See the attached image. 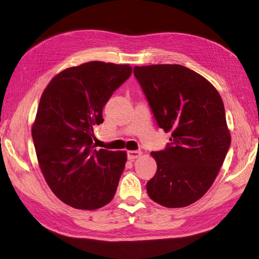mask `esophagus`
Masks as SVG:
<instances>
[{
  "label": "esophagus",
  "instance_id": "34e87169",
  "mask_svg": "<svg viewBox=\"0 0 259 259\" xmlns=\"http://www.w3.org/2000/svg\"><path fill=\"white\" fill-rule=\"evenodd\" d=\"M141 151H134V150H132V151H127V158L130 159V160H134L135 158H137V157H139L140 155H141Z\"/></svg>",
  "mask_w": 259,
  "mask_h": 259
}]
</instances>
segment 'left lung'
<instances>
[{
    "instance_id": "obj_1",
    "label": "left lung",
    "mask_w": 259,
    "mask_h": 259,
    "mask_svg": "<svg viewBox=\"0 0 259 259\" xmlns=\"http://www.w3.org/2000/svg\"><path fill=\"white\" fill-rule=\"evenodd\" d=\"M158 127L171 133L147 183L149 197L160 206L182 208L207 193L230 147L224 104L217 89L194 70L178 64L135 66Z\"/></svg>"
}]
</instances>
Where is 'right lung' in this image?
<instances>
[{
  "label": "right lung",
  "instance_id": "1",
  "mask_svg": "<svg viewBox=\"0 0 259 259\" xmlns=\"http://www.w3.org/2000/svg\"><path fill=\"white\" fill-rule=\"evenodd\" d=\"M127 64L92 61L59 73L40 97L32 137L38 164L57 197L76 209L109 203L126 163L125 151L96 150L93 126L132 75Z\"/></svg>",
  "mask_w": 259,
  "mask_h": 259
}]
</instances>
